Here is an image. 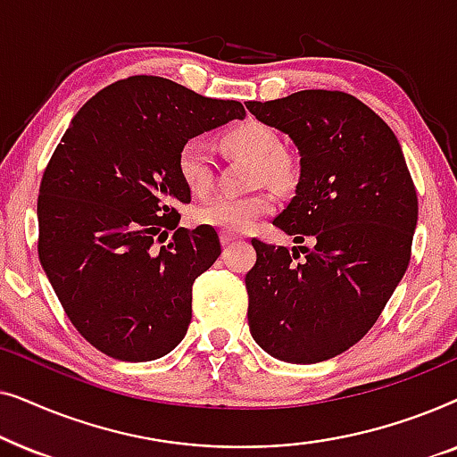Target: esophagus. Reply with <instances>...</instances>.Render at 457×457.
<instances>
[{
	"mask_svg": "<svg viewBox=\"0 0 457 457\" xmlns=\"http://www.w3.org/2000/svg\"><path fill=\"white\" fill-rule=\"evenodd\" d=\"M237 241H241V237H237V235H233V233H222V235H220L222 247L233 245V243H237Z\"/></svg>",
	"mask_w": 457,
	"mask_h": 457,
	"instance_id": "1",
	"label": "esophagus"
}]
</instances>
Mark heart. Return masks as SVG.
I'll return each mask as SVG.
<instances>
[{"label":"heart","mask_w":457,"mask_h":457,"mask_svg":"<svg viewBox=\"0 0 457 457\" xmlns=\"http://www.w3.org/2000/svg\"><path fill=\"white\" fill-rule=\"evenodd\" d=\"M222 145L230 154L253 162V180L268 185H285L291 177L289 162L280 155V141L270 127L245 122L222 135ZM179 174L191 193L204 195L214 180V164L208 147L199 141H187L179 152ZM274 210V197L268 193L253 195H214L195 210V222L222 233H245L262 216Z\"/></svg>","instance_id":"heart-1"}]
</instances>
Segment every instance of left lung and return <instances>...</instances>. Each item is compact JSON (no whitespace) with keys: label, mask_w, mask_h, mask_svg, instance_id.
Instances as JSON below:
<instances>
[{"label":"left lung","mask_w":457,"mask_h":457,"mask_svg":"<svg viewBox=\"0 0 457 457\" xmlns=\"http://www.w3.org/2000/svg\"><path fill=\"white\" fill-rule=\"evenodd\" d=\"M245 108L299 152L295 195L274 227L314 243L291 254L252 241L249 333L272 358L316 364L355 345L403 278L416 189L395 133L353 96L310 89Z\"/></svg>","instance_id":"obj_1"}]
</instances>
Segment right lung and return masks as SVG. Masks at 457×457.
Instances as JSON below:
<instances>
[{
  "label": "right lung",
  "mask_w": 457,
  "mask_h": 457,
  "mask_svg": "<svg viewBox=\"0 0 457 457\" xmlns=\"http://www.w3.org/2000/svg\"><path fill=\"white\" fill-rule=\"evenodd\" d=\"M235 118V99L143 74L96 93L55 147L37 202L39 260L74 328L110 358L158 360L185 339L193 283L220 241L204 224L179 228L174 205L191 202L179 152Z\"/></svg>",
  "instance_id": "add662e5"
}]
</instances>
